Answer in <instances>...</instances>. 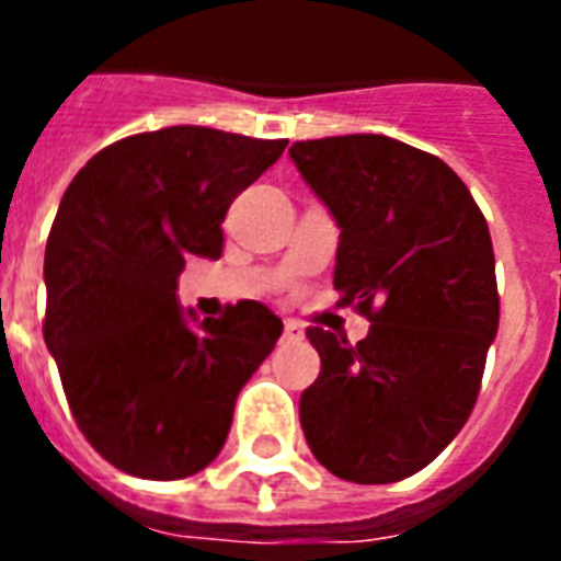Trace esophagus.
<instances>
[{"label":"esophagus","instance_id":"obj_1","mask_svg":"<svg viewBox=\"0 0 561 561\" xmlns=\"http://www.w3.org/2000/svg\"><path fill=\"white\" fill-rule=\"evenodd\" d=\"M306 332H302V325L297 320H285V341H302Z\"/></svg>","mask_w":561,"mask_h":561}]
</instances>
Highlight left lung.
<instances>
[{"instance_id":"8db88e82","label":"left lung","mask_w":561,"mask_h":561,"mask_svg":"<svg viewBox=\"0 0 561 561\" xmlns=\"http://www.w3.org/2000/svg\"><path fill=\"white\" fill-rule=\"evenodd\" d=\"M290 160L341 227L334 290L369 320L308 329L320 375L299 422L320 466L352 483L416 474L460 434L501 299L483 211L434 153L378 134L294 142Z\"/></svg>"}]
</instances>
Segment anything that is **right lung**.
<instances>
[{
    "label": "right lung",
    "mask_w": 561,
    "mask_h": 561,
    "mask_svg": "<svg viewBox=\"0 0 561 561\" xmlns=\"http://www.w3.org/2000/svg\"><path fill=\"white\" fill-rule=\"evenodd\" d=\"M285 145L162 127L107 145L60 201L43 337L87 443L134 478L206 469L227 443L238 392L279 341L282 320L253 299L192 325L178 276L188 255L218 259L229 203Z\"/></svg>",
    "instance_id": "add662e5"
}]
</instances>
